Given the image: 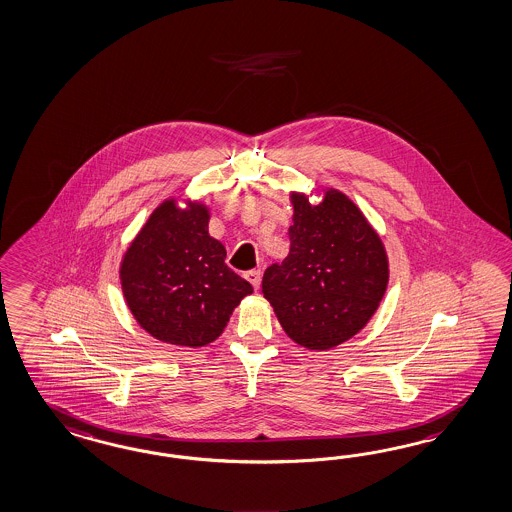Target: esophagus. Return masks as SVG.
Here are the masks:
<instances>
[{"mask_svg": "<svg viewBox=\"0 0 512 512\" xmlns=\"http://www.w3.org/2000/svg\"><path fill=\"white\" fill-rule=\"evenodd\" d=\"M245 278L254 286V290H258V288H260V282H262V271H258V269L247 271Z\"/></svg>", "mask_w": 512, "mask_h": 512, "instance_id": "1", "label": "esophagus"}]
</instances>
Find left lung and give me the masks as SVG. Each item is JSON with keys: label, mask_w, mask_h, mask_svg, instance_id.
<instances>
[{"label": "left lung", "mask_w": 512, "mask_h": 512, "mask_svg": "<svg viewBox=\"0 0 512 512\" xmlns=\"http://www.w3.org/2000/svg\"><path fill=\"white\" fill-rule=\"evenodd\" d=\"M318 191L323 200L312 205ZM290 252L265 269L263 297L284 333L307 350L350 340L376 314L389 284L380 234L348 194L333 187L290 192Z\"/></svg>", "instance_id": "obj_1"}]
</instances>
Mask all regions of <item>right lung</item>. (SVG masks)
Instances as JSON below:
<instances>
[{"label": "right lung", "instance_id": "1", "mask_svg": "<svg viewBox=\"0 0 512 512\" xmlns=\"http://www.w3.org/2000/svg\"><path fill=\"white\" fill-rule=\"evenodd\" d=\"M209 219L202 200L170 196L151 211L119 263L134 320L166 344H211L252 293L224 262L226 249L209 235Z\"/></svg>", "mask_w": 512, "mask_h": 512}]
</instances>
